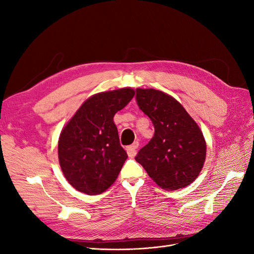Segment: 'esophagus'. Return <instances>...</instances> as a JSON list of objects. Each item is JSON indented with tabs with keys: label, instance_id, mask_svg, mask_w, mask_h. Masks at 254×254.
<instances>
[{
	"label": "esophagus",
	"instance_id": "34e87169",
	"mask_svg": "<svg viewBox=\"0 0 254 254\" xmlns=\"http://www.w3.org/2000/svg\"><path fill=\"white\" fill-rule=\"evenodd\" d=\"M137 146H139V143L135 142V143H133L132 145H130V146H128V147H127V152H128V156H129L130 158L135 157Z\"/></svg>",
	"mask_w": 254,
	"mask_h": 254
}]
</instances>
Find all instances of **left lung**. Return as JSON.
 Wrapping results in <instances>:
<instances>
[{
  "label": "left lung",
  "mask_w": 254,
  "mask_h": 254,
  "mask_svg": "<svg viewBox=\"0 0 254 254\" xmlns=\"http://www.w3.org/2000/svg\"><path fill=\"white\" fill-rule=\"evenodd\" d=\"M135 91L137 105L155 127L152 139L135 160L160 188L176 190L190 186L205 161L206 143L200 127L170 94L156 89Z\"/></svg>",
  "instance_id": "obj_1"
}]
</instances>
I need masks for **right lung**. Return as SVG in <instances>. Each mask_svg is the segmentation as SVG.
Listing matches in <instances>:
<instances>
[{"instance_id":"1","label":"right lung","mask_w":254,"mask_h":254,"mask_svg":"<svg viewBox=\"0 0 254 254\" xmlns=\"http://www.w3.org/2000/svg\"><path fill=\"white\" fill-rule=\"evenodd\" d=\"M134 94L132 88H122L92 95L61 130L59 164L75 190L102 194L117 180L128 156L120 144L113 118Z\"/></svg>"}]
</instances>
